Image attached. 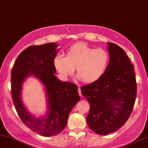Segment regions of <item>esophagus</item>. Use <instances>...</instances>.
I'll return each mask as SVG.
<instances>
[{
	"mask_svg": "<svg viewBox=\"0 0 148 148\" xmlns=\"http://www.w3.org/2000/svg\"><path fill=\"white\" fill-rule=\"evenodd\" d=\"M78 92H79V96H82L81 89H80V88H78Z\"/></svg>",
	"mask_w": 148,
	"mask_h": 148,
	"instance_id": "esophagus-1",
	"label": "esophagus"
}]
</instances>
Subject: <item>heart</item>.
<instances>
[{
  "label": "heart",
  "instance_id": "heart-1",
  "mask_svg": "<svg viewBox=\"0 0 148 148\" xmlns=\"http://www.w3.org/2000/svg\"><path fill=\"white\" fill-rule=\"evenodd\" d=\"M110 61L108 53L104 49H94L83 42L72 45L65 57L58 56L54 65L63 77H69L75 68L78 79L86 83H92L102 77Z\"/></svg>",
  "mask_w": 148,
  "mask_h": 148
}]
</instances>
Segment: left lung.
Returning <instances> with one entry per match:
<instances>
[{
	"label": "left lung",
	"mask_w": 148,
	"mask_h": 148,
	"mask_svg": "<svg viewBox=\"0 0 148 148\" xmlns=\"http://www.w3.org/2000/svg\"><path fill=\"white\" fill-rule=\"evenodd\" d=\"M110 61L106 71L97 80L81 87L90 104L87 124L100 135L114 132L127 121L136 96L134 65L121 47L108 42Z\"/></svg>",
	"instance_id": "left-lung-1"
}]
</instances>
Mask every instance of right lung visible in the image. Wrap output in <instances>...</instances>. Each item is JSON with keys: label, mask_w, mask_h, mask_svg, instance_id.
I'll return each instance as SVG.
<instances>
[{"label": "right lung", "mask_w": 148, "mask_h": 148, "mask_svg": "<svg viewBox=\"0 0 148 148\" xmlns=\"http://www.w3.org/2000/svg\"><path fill=\"white\" fill-rule=\"evenodd\" d=\"M58 46L51 42L27 47L18 56L12 71V99L18 115L29 128L45 136L57 135L64 129L71 110L80 99L77 85L56 76L54 59ZM29 77L43 84L47 98V111L38 118L27 110L21 99L23 83Z\"/></svg>", "instance_id": "right-lung-1"}]
</instances>
